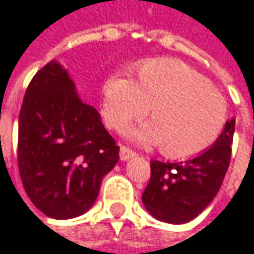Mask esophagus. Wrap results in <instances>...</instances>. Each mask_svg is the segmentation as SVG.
Listing matches in <instances>:
<instances>
[{"instance_id":"1","label":"esophagus","mask_w":254,"mask_h":254,"mask_svg":"<svg viewBox=\"0 0 254 254\" xmlns=\"http://www.w3.org/2000/svg\"><path fill=\"white\" fill-rule=\"evenodd\" d=\"M119 157H121V160L122 161H127L129 158H132V157H135V152L132 150H129L127 147H121V151H119Z\"/></svg>"}]
</instances>
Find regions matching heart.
Listing matches in <instances>:
<instances>
[{
	"label": "heart",
	"mask_w": 254,
	"mask_h": 254,
	"mask_svg": "<svg viewBox=\"0 0 254 254\" xmlns=\"http://www.w3.org/2000/svg\"><path fill=\"white\" fill-rule=\"evenodd\" d=\"M154 121L130 138L144 145H166L173 158H188L209 148L227 121V102L196 69L176 59H151L138 66V81L127 72L103 84L102 115L121 130L148 112Z\"/></svg>",
	"instance_id": "1"
}]
</instances>
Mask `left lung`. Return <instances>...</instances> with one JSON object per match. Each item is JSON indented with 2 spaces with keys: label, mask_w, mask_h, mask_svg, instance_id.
I'll use <instances>...</instances> for the list:
<instances>
[{
  "label": "left lung",
  "mask_w": 254,
  "mask_h": 254,
  "mask_svg": "<svg viewBox=\"0 0 254 254\" xmlns=\"http://www.w3.org/2000/svg\"><path fill=\"white\" fill-rule=\"evenodd\" d=\"M234 127V118L227 121L214 145L192 160L151 161V179L142 193V202L154 218L185 224L214 200L230 166Z\"/></svg>",
  "instance_id": "1"
}]
</instances>
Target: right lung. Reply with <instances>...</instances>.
Masks as SVG:
<instances>
[{"label":"right lung","instance_id":"obj_1","mask_svg":"<svg viewBox=\"0 0 254 254\" xmlns=\"http://www.w3.org/2000/svg\"><path fill=\"white\" fill-rule=\"evenodd\" d=\"M18 170L37 209L55 219L87 212L102 180L119 161V147L99 112L80 99L57 61L30 81L18 116Z\"/></svg>","mask_w":254,"mask_h":254}]
</instances>
